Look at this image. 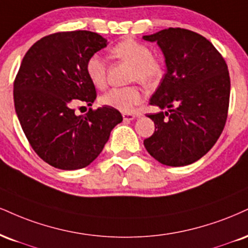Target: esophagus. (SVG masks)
<instances>
[{
    "instance_id": "1",
    "label": "esophagus",
    "mask_w": 248,
    "mask_h": 248,
    "mask_svg": "<svg viewBox=\"0 0 248 248\" xmlns=\"http://www.w3.org/2000/svg\"><path fill=\"white\" fill-rule=\"evenodd\" d=\"M122 116H124V121L134 120V119L136 118V115L133 114V113H122Z\"/></svg>"
}]
</instances>
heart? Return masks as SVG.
Wrapping results in <instances>:
<instances>
[{"mask_svg": "<svg viewBox=\"0 0 248 248\" xmlns=\"http://www.w3.org/2000/svg\"><path fill=\"white\" fill-rule=\"evenodd\" d=\"M111 53L116 59L132 64L129 74L130 82H141L151 86L159 83L164 75L162 60L151 54L148 45L133 38L119 41L111 48ZM85 71L90 82L95 88L103 89L106 85V64L104 59L98 54H92L86 60ZM143 90L139 85L113 88L100 97V104L112 107L121 112H130L143 100Z\"/></svg>", "mask_w": 248, "mask_h": 248, "instance_id": "1", "label": "heart"}]
</instances>
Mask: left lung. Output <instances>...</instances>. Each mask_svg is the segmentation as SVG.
<instances>
[{"instance_id": "obj_1", "label": "left lung", "mask_w": 248, "mask_h": 248, "mask_svg": "<svg viewBox=\"0 0 248 248\" xmlns=\"http://www.w3.org/2000/svg\"><path fill=\"white\" fill-rule=\"evenodd\" d=\"M143 39L156 41L168 68L149 101L168 111L148 115L156 129L143 143L164 165H189L214 147L224 129L228 65L209 40L189 30L170 28Z\"/></svg>"}]
</instances>
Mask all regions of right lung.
Here are the masks:
<instances>
[{
	"mask_svg": "<svg viewBox=\"0 0 248 248\" xmlns=\"http://www.w3.org/2000/svg\"><path fill=\"white\" fill-rule=\"evenodd\" d=\"M106 46L94 32H58L32 45L20 63L14 82L16 114L35 154L56 169L90 165L122 121L112 107L89 108L85 115L73 108L79 101L91 106L97 97L85 63Z\"/></svg>",
	"mask_w": 248,
	"mask_h": 248,
	"instance_id": "right-lung-1",
	"label": "right lung"
}]
</instances>
